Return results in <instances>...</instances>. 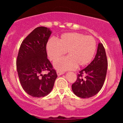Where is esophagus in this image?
<instances>
[{
	"mask_svg": "<svg viewBox=\"0 0 123 123\" xmlns=\"http://www.w3.org/2000/svg\"><path fill=\"white\" fill-rule=\"evenodd\" d=\"M57 74L58 76H61L62 75V74H64V73L62 72H60V71H57Z\"/></svg>",
	"mask_w": 123,
	"mask_h": 123,
	"instance_id": "34e87169",
	"label": "esophagus"
}]
</instances>
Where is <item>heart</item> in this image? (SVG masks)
<instances>
[{
  "instance_id": "1",
  "label": "heart",
  "mask_w": 123,
  "mask_h": 123,
  "mask_svg": "<svg viewBox=\"0 0 123 123\" xmlns=\"http://www.w3.org/2000/svg\"><path fill=\"white\" fill-rule=\"evenodd\" d=\"M47 55L53 61H55L65 54L68 57L57 61L54 63L59 71L73 70L77 66L84 67L90 63L96 51V42L92 37L77 32L62 35L57 40L50 39L46 46Z\"/></svg>"
}]
</instances>
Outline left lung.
Returning <instances> with one entry per match:
<instances>
[{
    "instance_id": "1",
    "label": "left lung",
    "mask_w": 123,
    "mask_h": 123,
    "mask_svg": "<svg viewBox=\"0 0 123 123\" xmlns=\"http://www.w3.org/2000/svg\"><path fill=\"white\" fill-rule=\"evenodd\" d=\"M108 61L105 48L99 43L94 59L86 68L80 70L76 82L72 86L73 93L81 98L95 95L102 88L106 76Z\"/></svg>"
}]
</instances>
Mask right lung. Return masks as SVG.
Masks as SVG:
<instances>
[{"label":"right lung","instance_id":"obj_1","mask_svg":"<svg viewBox=\"0 0 123 123\" xmlns=\"http://www.w3.org/2000/svg\"><path fill=\"white\" fill-rule=\"evenodd\" d=\"M52 32L50 28L37 27L24 39L17 59V70L24 91L33 97H43L53 90L57 77L47 59L46 44ZM48 70L47 74L43 75Z\"/></svg>","mask_w":123,"mask_h":123}]
</instances>
